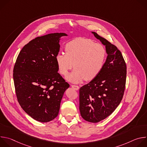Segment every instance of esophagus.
Segmentation results:
<instances>
[{"instance_id": "obj_1", "label": "esophagus", "mask_w": 147, "mask_h": 147, "mask_svg": "<svg viewBox=\"0 0 147 147\" xmlns=\"http://www.w3.org/2000/svg\"><path fill=\"white\" fill-rule=\"evenodd\" d=\"M71 87L74 88L75 90H78L80 88L78 86H76V85H71Z\"/></svg>"}]
</instances>
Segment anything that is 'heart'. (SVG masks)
<instances>
[{
  "label": "heart",
  "instance_id": "heart-1",
  "mask_svg": "<svg viewBox=\"0 0 147 147\" xmlns=\"http://www.w3.org/2000/svg\"><path fill=\"white\" fill-rule=\"evenodd\" d=\"M65 52L58 53L56 60L60 73L64 76L75 67L66 77V80L73 83L95 78L102 70L107 57L106 49L102 44L84 38L70 41L65 47Z\"/></svg>",
  "mask_w": 147,
  "mask_h": 147
}]
</instances>
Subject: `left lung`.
Instances as JSON below:
<instances>
[{
    "label": "left lung",
    "instance_id": "left-lung-1",
    "mask_svg": "<svg viewBox=\"0 0 147 147\" xmlns=\"http://www.w3.org/2000/svg\"><path fill=\"white\" fill-rule=\"evenodd\" d=\"M105 46L108 55L99 74L80 89V111L82 117L98 123L111 115L120 104L126 80V65L121 52L106 39L91 32Z\"/></svg>",
    "mask_w": 147,
    "mask_h": 147
}]
</instances>
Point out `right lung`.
<instances>
[{"label": "right lung", "mask_w": 147, "mask_h": 147, "mask_svg": "<svg viewBox=\"0 0 147 147\" xmlns=\"http://www.w3.org/2000/svg\"><path fill=\"white\" fill-rule=\"evenodd\" d=\"M56 32L38 36L20 51L14 67L13 79L21 107L32 118L42 123L58 115L60 102L69 84L58 73L56 56L61 37Z\"/></svg>", "instance_id": "obj_1"}]
</instances>
